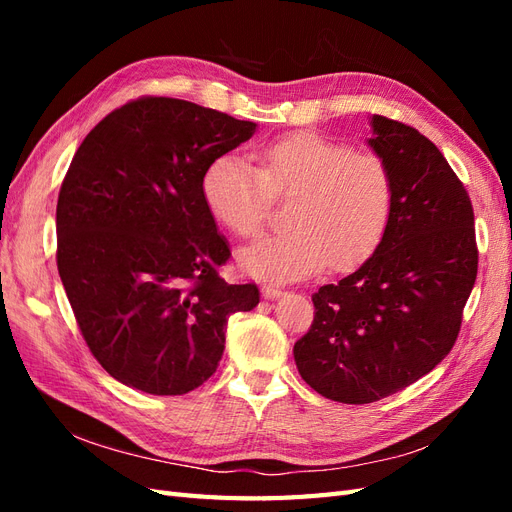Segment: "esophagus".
Segmentation results:
<instances>
[{"instance_id": "esophagus-1", "label": "esophagus", "mask_w": 512, "mask_h": 512, "mask_svg": "<svg viewBox=\"0 0 512 512\" xmlns=\"http://www.w3.org/2000/svg\"><path fill=\"white\" fill-rule=\"evenodd\" d=\"M262 297L265 299H280L282 297V288L275 284H262Z\"/></svg>"}]
</instances>
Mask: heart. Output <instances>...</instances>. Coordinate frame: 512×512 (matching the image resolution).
<instances>
[{"instance_id":"1","label":"heart","mask_w":512,"mask_h":512,"mask_svg":"<svg viewBox=\"0 0 512 512\" xmlns=\"http://www.w3.org/2000/svg\"><path fill=\"white\" fill-rule=\"evenodd\" d=\"M254 166L237 153L215 158L200 179L211 218L239 237L267 224L275 198H294L288 232L241 252V267L262 280H299L327 265L359 267L378 250L395 209L391 168L371 153L316 132L277 138Z\"/></svg>"}]
</instances>
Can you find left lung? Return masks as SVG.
<instances>
[{"mask_svg":"<svg viewBox=\"0 0 512 512\" xmlns=\"http://www.w3.org/2000/svg\"><path fill=\"white\" fill-rule=\"evenodd\" d=\"M369 145L391 168L395 209L374 256L312 294L314 322L294 344L301 378L322 397L371 404L406 389L451 352L474 288V209L440 149L374 115Z\"/></svg>","mask_w":512,"mask_h":512,"instance_id":"obj_1","label":"left lung"}]
</instances>
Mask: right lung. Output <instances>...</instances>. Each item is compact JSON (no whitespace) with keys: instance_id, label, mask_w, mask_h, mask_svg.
<instances>
[{"instance_id":"right-lung-1","label":"right lung","mask_w":512,"mask_h":512,"mask_svg":"<svg viewBox=\"0 0 512 512\" xmlns=\"http://www.w3.org/2000/svg\"><path fill=\"white\" fill-rule=\"evenodd\" d=\"M254 130L143 96L76 149L57 200V269L87 348L121 384L198 389L218 369L228 316L258 305L256 284L220 277L230 250L200 194L205 168Z\"/></svg>"}]
</instances>
